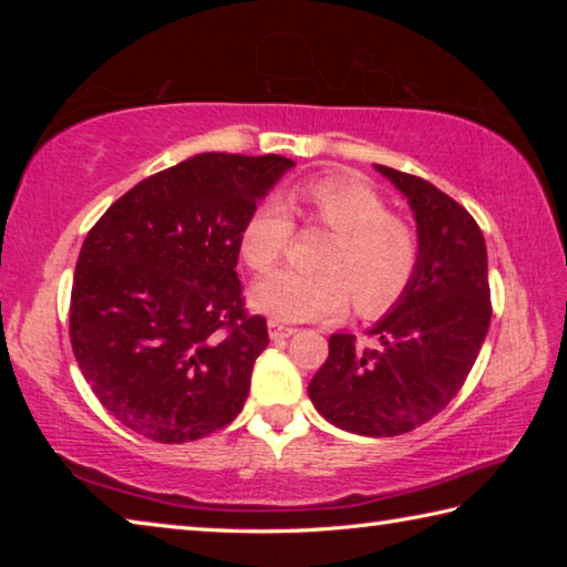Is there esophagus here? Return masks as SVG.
Returning <instances> with one entry per match:
<instances>
[{
	"instance_id": "obj_1",
	"label": "esophagus",
	"mask_w": 567,
	"mask_h": 567,
	"mask_svg": "<svg viewBox=\"0 0 567 567\" xmlns=\"http://www.w3.org/2000/svg\"><path fill=\"white\" fill-rule=\"evenodd\" d=\"M267 330H270V338H272L275 342H277V340L292 338V334L297 332L295 328H287V324H280V322H275V320L267 322Z\"/></svg>"
}]
</instances>
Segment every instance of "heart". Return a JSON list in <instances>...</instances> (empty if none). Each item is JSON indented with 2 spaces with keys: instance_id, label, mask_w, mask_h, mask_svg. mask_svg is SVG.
I'll list each match as a JSON object with an SVG mask.
<instances>
[{
  "instance_id": "1",
  "label": "heart",
  "mask_w": 567,
  "mask_h": 567,
  "mask_svg": "<svg viewBox=\"0 0 567 567\" xmlns=\"http://www.w3.org/2000/svg\"><path fill=\"white\" fill-rule=\"evenodd\" d=\"M287 207L334 237L322 252L324 270L285 267L260 277L249 290L257 312L275 322H310L344 312L354 297V310L375 318L405 295L417 270V237L368 182L348 175L307 179L290 189ZM287 207L267 199L247 215L237 247L249 270H270L290 247L295 225Z\"/></svg>"
}]
</instances>
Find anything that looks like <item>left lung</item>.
Listing matches in <instances>:
<instances>
[{
	"instance_id": "obj_1",
	"label": "left lung",
	"mask_w": 567,
	"mask_h": 567,
	"mask_svg": "<svg viewBox=\"0 0 567 567\" xmlns=\"http://www.w3.org/2000/svg\"><path fill=\"white\" fill-rule=\"evenodd\" d=\"M402 195L417 225V270L405 295L368 330L330 338L310 400L348 433L395 437L433 420L463 388L491 328L485 237L453 197L427 179L375 165Z\"/></svg>"
}]
</instances>
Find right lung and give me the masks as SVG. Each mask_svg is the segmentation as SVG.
Here are the masks:
<instances>
[{
	"label": "right lung",
	"instance_id": "right-lung-1",
	"mask_svg": "<svg viewBox=\"0 0 567 567\" xmlns=\"http://www.w3.org/2000/svg\"><path fill=\"white\" fill-rule=\"evenodd\" d=\"M292 159L205 152L142 179L84 239L70 340L97 400L132 433L177 445L233 422L267 322L247 315L237 239Z\"/></svg>",
	"mask_w": 567,
	"mask_h": 567
}]
</instances>
